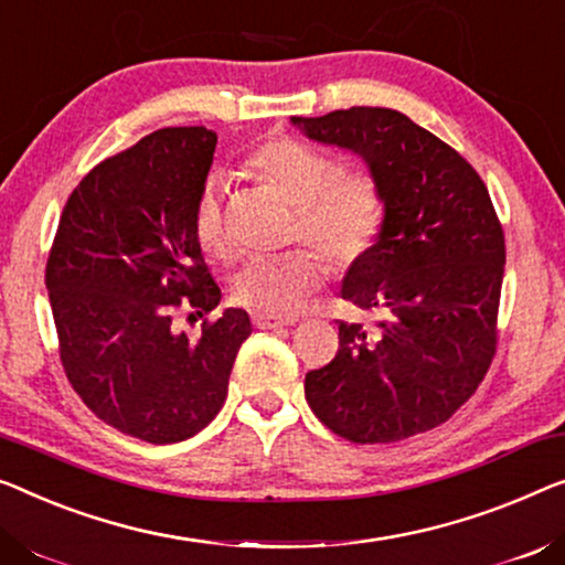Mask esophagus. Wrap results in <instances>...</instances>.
Instances as JSON below:
<instances>
[{"mask_svg": "<svg viewBox=\"0 0 565 565\" xmlns=\"http://www.w3.org/2000/svg\"><path fill=\"white\" fill-rule=\"evenodd\" d=\"M250 319H254V324L258 327V330H281V327L294 324V319L264 315V311H254V315H250Z\"/></svg>", "mask_w": 565, "mask_h": 565, "instance_id": "obj_1", "label": "esophagus"}]
</instances>
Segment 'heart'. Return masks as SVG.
Here are the masks:
<instances>
[{"instance_id":"heart-1","label":"heart","mask_w":565,"mask_h":565,"mask_svg":"<svg viewBox=\"0 0 565 565\" xmlns=\"http://www.w3.org/2000/svg\"><path fill=\"white\" fill-rule=\"evenodd\" d=\"M248 167L299 207L297 231L334 264H355L373 248L383 225V192L370 174L344 172L327 151L284 137L260 145ZM223 192V174H207L192 213L200 248L217 258L231 254ZM322 279L324 264L315 250L254 256L235 274L233 297L264 315L294 317Z\"/></svg>"}]
</instances>
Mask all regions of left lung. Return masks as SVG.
I'll return each instance as SVG.
<instances>
[{"mask_svg":"<svg viewBox=\"0 0 565 565\" xmlns=\"http://www.w3.org/2000/svg\"><path fill=\"white\" fill-rule=\"evenodd\" d=\"M291 124L358 154L383 192L377 241L340 289L381 319L370 330L340 322L334 360L307 373V403L355 444L428 431L469 401L498 344L504 235L490 192L459 151L393 108Z\"/></svg>","mask_w":565,"mask_h":565,"instance_id":"left-lung-1","label":"left lung"}]
</instances>
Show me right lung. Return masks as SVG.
Here are the masks:
<instances>
[{"instance_id": "obj_1", "label": "right lung", "mask_w": 565, "mask_h": 565, "mask_svg": "<svg viewBox=\"0 0 565 565\" xmlns=\"http://www.w3.org/2000/svg\"><path fill=\"white\" fill-rule=\"evenodd\" d=\"M215 145L205 126H177L96 164L47 258L67 381L104 424L149 444L190 439L217 416L250 334L233 307L198 340L172 324L174 309L221 305L192 225Z\"/></svg>"}]
</instances>
